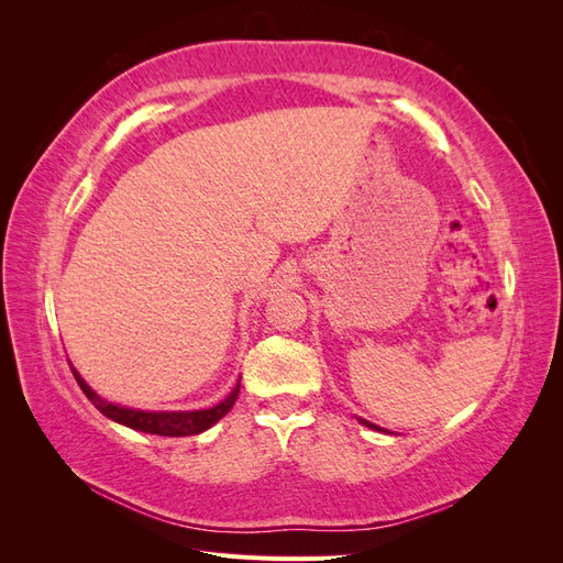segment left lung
Returning a JSON list of instances; mask_svg holds the SVG:
<instances>
[{
    "label": "left lung",
    "mask_w": 563,
    "mask_h": 563,
    "mask_svg": "<svg viewBox=\"0 0 563 563\" xmlns=\"http://www.w3.org/2000/svg\"><path fill=\"white\" fill-rule=\"evenodd\" d=\"M360 422H362V424H366V428H371V430H378V432H385L383 428H378V424H371L368 420H362V418H360Z\"/></svg>",
    "instance_id": "8db88e82"
}]
</instances>
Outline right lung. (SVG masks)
<instances>
[{"label": "right lung", "mask_w": 563, "mask_h": 563, "mask_svg": "<svg viewBox=\"0 0 563 563\" xmlns=\"http://www.w3.org/2000/svg\"><path fill=\"white\" fill-rule=\"evenodd\" d=\"M73 373H75V380L81 387L84 395L89 397V401L106 418H110L119 424H126V428H131V430L159 434V437H190V434H199L203 430H209L211 424H216L230 411L236 397H240V383H236L228 399L216 404L213 408H203V411H139V408L117 406V404L106 401L103 397H98L96 391L87 383H84V378L75 368H73Z\"/></svg>", "instance_id": "right-lung-1"}]
</instances>
